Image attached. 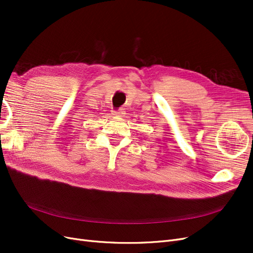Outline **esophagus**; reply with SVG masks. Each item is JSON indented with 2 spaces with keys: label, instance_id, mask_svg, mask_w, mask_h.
I'll return each mask as SVG.
<instances>
[{
  "label": "esophagus",
  "instance_id": "obj_1",
  "mask_svg": "<svg viewBox=\"0 0 253 253\" xmlns=\"http://www.w3.org/2000/svg\"><path fill=\"white\" fill-rule=\"evenodd\" d=\"M124 114H126V111L124 108H120L117 111H113V115H116V116H124Z\"/></svg>",
  "mask_w": 253,
  "mask_h": 253
}]
</instances>
